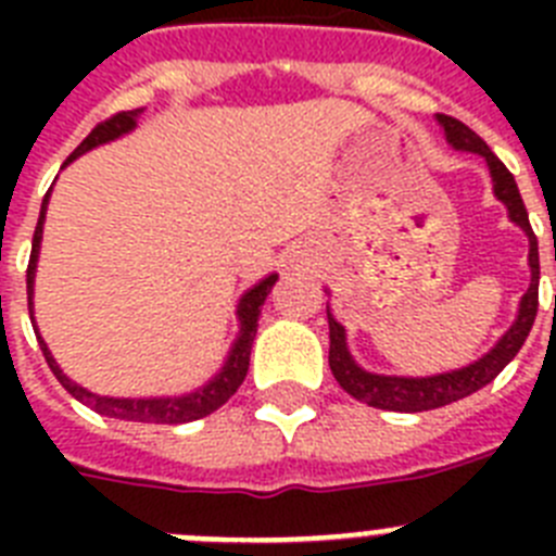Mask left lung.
<instances>
[{"label": "left lung", "mask_w": 556, "mask_h": 556, "mask_svg": "<svg viewBox=\"0 0 556 556\" xmlns=\"http://www.w3.org/2000/svg\"><path fill=\"white\" fill-rule=\"evenodd\" d=\"M437 122L443 125L445 139L454 150L476 152L488 161L490 178H493V191L501 203L507 205L509 219L518 225L523 233L529 236V267H532V283H529L527 294L520 298V308L509 331L498 339V345L481 358H476L473 365L459 367L451 372H437V376L426 378H406V376H378V372H367L353 362L348 353L345 328L333 320V314L328 312V337H331V348H328V365H331L333 378L339 387L353 395L356 401L376 409L390 412H429L448 406L459 397L473 395L476 390L488 387L504 367L518 356L520 345L527 342L529 331L538 317V283H540V255H538V236H534L532 225H529L527 205L520 200L518 184H515L513 172L501 164L498 155L484 144L481 136H476L468 125H462L454 116L437 113Z\"/></svg>", "instance_id": "left-lung-1"}]
</instances>
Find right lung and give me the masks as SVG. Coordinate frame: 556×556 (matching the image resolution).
I'll return each mask as SVG.
<instances>
[{
  "label": "right lung",
  "instance_id": "obj_1",
  "mask_svg": "<svg viewBox=\"0 0 556 556\" xmlns=\"http://www.w3.org/2000/svg\"><path fill=\"white\" fill-rule=\"evenodd\" d=\"M139 116H141V108H136V111H122V113H116V116H111V119L100 122V125H97L94 130L88 132L86 139L80 141V147H77V150L68 155L66 164L68 161H75L77 155H83V152L94 150V147L105 144V141L119 139V136L130 132L132 127H136V119H139ZM47 203H49V191L41 203V217H38L36 233H33V253H29V264H27V306H29V312H33V281H36V262H38V248H41L43 214H47ZM275 281H278V275L273 273V275H267L264 281H258L253 289H248V292L242 294L239 308H236V314H239V337H236L233 348H230L228 362H225L223 370L211 378L205 387H200V390L189 392V395H178V397H108V395H97V392L83 390V387L75 384L72 378L63 376V370L58 367V362L52 358V353H49L47 342H43L41 333H38V328L36 326L33 328H36L38 345H41L49 370L55 372L58 381H61V384L66 387V392H72V395H75L80 404L91 406V409L100 412V415H105V417H116V420H132V424H166V426L191 424V420H200V417L211 415V412H217L219 406H223L225 401H228V397L233 395L239 387H242L244 376H248V367H250V348H253L255 331H258V314H262V306H264V301H267L269 289L275 287Z\"/></svg>",
  "mask_w": 556,
  "mask_h": 556
}]
</instances>
